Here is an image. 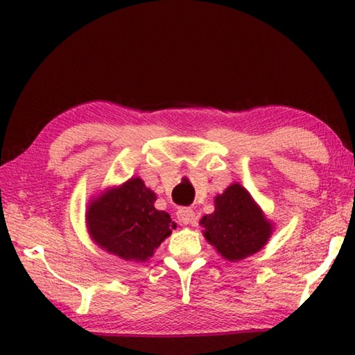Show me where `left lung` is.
<instances>
[{
  "mask_svg": "<svg viewBox=\"0 0 355 355\" xmlns=\"http://www.w3.org/2000/svg\"><path fill=\"white\" fill-rule=\"evenodd\" d=\"M155 192L139 177L101 192L87 207L89 235L110 254L147 261L177 228L169 214L155 208Z\"/></svg>",
  "mask_w": 355,
  "mask_h": 355,
  "instance_id": "left-lung-1",
  "label": "left lung"
}]
</instances>
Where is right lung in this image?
Here are the masks:
<instances>
[{
    "label": "right lung",
    "instance_id": "obj_1",
    "mask_svg": "<svg viewBox=\"0 0 355 355\" xmlns=\"http://www.w3.org/2000/svg\"><path fill=\"white\" fill-rule=\"evenodd\" d=\"M207 241L230 261L254 255L268 243L272 224L239 183L214 199V211L200 220Z\"/></svg>",
    "mask_w": 355,
    "mask_h": 355
}]
</instances>
